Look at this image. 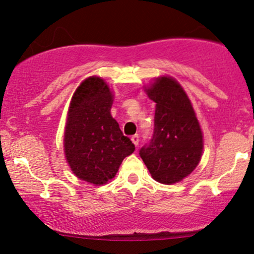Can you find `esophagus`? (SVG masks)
<instances>
[{
  "label": "esophagus",
  "instance_id": "obj_1",
  "mask_svg": "<svg viewBox=\"0 0 254 254\" xmlns=\"http://www.w3.org/2000/svg\"><path fill=\"white\" fill-rule=\"evenodd\" d=\"M131 141H132V143L136 145H138V142H139V137H138V135H133V136H131Z\"/></svg>",
  "mask_w": 254,
  "mask_h": 254
}]
</instances>
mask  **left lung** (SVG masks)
Instances as JSON below:
<instances>
[{
    "label": "left lung",
    "instance_id": "1",
    "mask_svg": "<svg viewBox=\"0 0 254 254\" xmlns=\"http://www.w3.org/2000/svg\"><path fill=\"white\" fill-rule=\"evenodd\" d=\"M155 106L154 132L139 156L161 184L182 182L199 164L203 133L185 90L174 78L157 77L145 88Z\"/></svg>",
    "mask_w": 254,
    "mask_h": 254
}]
</instances>
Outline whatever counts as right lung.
Listing matches in <instances>:
<instances>
[{
	"mask_svg": "<svg viewBox=\"0 0 254 254\" xmlns=\"http://www.w3.org/2000/svg\"><path fill=\"white\" fill-rule=\"evenodd\" d=\"M113 95L103 78H86L75 90L69 107L64 153L72 173L103 185L115 178L122 161L135 150L111 116Z\"/></svg>",
	"mask_w": 254,
	"mask_h": 254,
	"instance_id": "1",
	"label": "right lung"
}]
</instances>
